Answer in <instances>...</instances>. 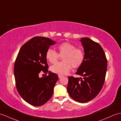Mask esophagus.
I'll use <instances>...</instances> for the list:
<instances>
[{
  "label": "esophagus",
  "instance_id": "obj_1",
  "mask_svg": "<svg viewBox=\"0 0 121 121\" xmlns=\"http://www.w3.org/2000/svg\"><path fill=\"white\" fill-rule=\"evenodd\" d=\"M63 77L62 75H58V77L59 78H61Z\"/></svg>",
  "mask_w": 121,
  "mask_h": 121
}]
</instances>
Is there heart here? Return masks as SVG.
I'll use <instances>...</instances> for the list:
<instances>
[{"label": "heart", "mask_w": 121, "mask_h": 121, "mask_svg": "<svg viewBox=\"0 0 121 121\" xmlns=\"http://www.w3.org/2000/svg\"><path fill=\"white\" fill-rule=\"evenodd\" d=\"M58 52L49 48L46 52V59L51 63H55L62 56L63 61L58 62L50 67L53 73L59 75L67 74L72 69L78 68L83 62L84 54L82 50L77 48L69 42H64L57 47Z\"/></svg>", "instance_id": "obj_1"}]
</instances>
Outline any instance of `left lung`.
Wrapping results in <instances>:
<instances>
[{"mask_svg": "<svg viewBox=\"0 0 121 121\" xmlns=\"http://www.w3.org/2000/svg\"><path fill=\"white\" fill-rule=\"evenodd\" d=\"M85 51L83 63L76 74L83 78L69 77L67 92L72 99L85 103L99 94L104 84L107 60L100 45L88 38H81Z\"/></svg>", "mask_w": 121, "mask_h": 121, "instance_id": "obj_1", "label": "left lung"}]
</instances>
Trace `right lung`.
I'll return each instance as SVG.
<instances>
[{"instance_id": "right-lung-1", "label": "right lung", "mask_w": 121, "mask_h": 121, "mask_svg": "<svg viewBox=\"0 0 121 121\" xmlns=\"http://www.w3.org/2000/svg\"><path fill=\"white\" fill-rule=\"evenodd\" d=\"M56 43L49 38L35 36L22 46L14 66L16 87L26 102L34 106L45 104L52 97L58 75L48 72L46 52L50 45ZM43 71L44 78L38 74Z\"/></svg>"}]
</instances>
